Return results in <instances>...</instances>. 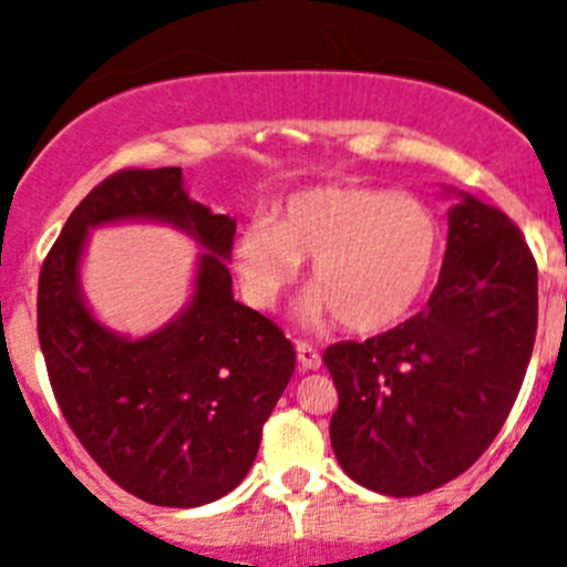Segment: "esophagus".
I'll return each mask as SVG.
<instances>
[{"instance_id":"1","label":"esophagus","mask_w":567,"mask_h":567,"mask_svg":"<svg viewBox=\"0 0 567 567\" xmlns=\"http://www.w3.org/2000/svg\"><path fill=\"white\" fill-rule=\"evenodd\" d=\"M297 363H300L302 371H319L322 369V354L306 341H297Z\"/></svg>"}]
</instances>
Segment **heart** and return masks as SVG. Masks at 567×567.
I'll return each instance as SVG.
<instances>
[{
  "instance_id": "obj_1",
  "label": "heart",
  "mask_w": 567,
  "mask_h": 567,
  "mask_svg": "<svg viewBox=\"0 0 567 567\" xmlns=\"http://www.w3.org/2000/svg\"><path fill=\"white\" fill-rule=\"evenodd\" d=\"M442 229L420 198L358 185H311L286 196L272 220H250L235 259L250 300L272 308L311 261V291L297 317L349 332H382L423 300Z\"/></svg>"
}]
</instances>
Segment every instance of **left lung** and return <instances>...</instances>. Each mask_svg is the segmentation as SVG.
Listing matches in <instances>:
<instances>
[{
    "mask_svg": "<svg viewBox=\"0 0 567 567\" xmlns=\"http://www.w3.org/2000/svg\"><path fill=\"white\" fill-rule=\"evenodd\" d=\"M420 313L324 352L341 470L388 497L434 492L486 453L522 390L538 330V267L518 226L464 190Z\"/></svg>",
    "mask_w": 567,
    "mask_h": 567,
    "instance_id": "left-lung-1",
    "label": "left lung"
}]
</instances>
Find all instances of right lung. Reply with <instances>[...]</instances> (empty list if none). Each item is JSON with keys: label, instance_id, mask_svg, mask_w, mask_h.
<instances>
[{"label": "right lung", "instance_id": "right-lung-1", "mask_svg": "<svg viewBox=\"0 0 567 567\" xmlns=\"http://www.w3.org/2000/svg\"><path fill=\"white\" fill-rule=\"evenodd\" d=\"M163 223L203 254L186 308L142 339L111 331L80 289L89 231ZM235 218L194 202L183 168L111 174L73 209L40 270L38 338L56 404L92 458L133 497L198 507L240 486L295 373V347L235 300Z\"/></svg>", "mask_w": 567, "mask_h": 567}]
</instances>
